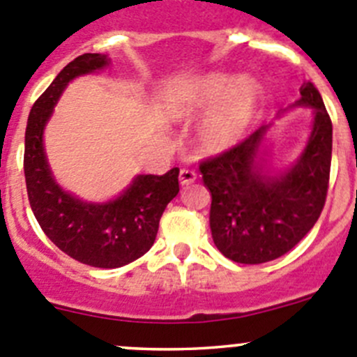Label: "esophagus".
Masks as SVG:
<instances>
[{"label": "esophagus", "instance_id": "obj_1", "mask_svg": "<svg viewBox=\"0 0 357 357\" xmlns=\"http://www.w3.org/2000/svg\"><path fill=\"white\" fill-rule=\"evenodd\" d=\"M181 184L182 185H189L192 184V182L198 178V175H196V172H192V169H188V168H182L181 169Z\"/></svg>", "mask_w": 357, "mask_h": 357}]
</instances>
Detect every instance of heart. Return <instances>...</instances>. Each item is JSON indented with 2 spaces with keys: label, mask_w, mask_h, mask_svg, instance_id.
<instances>
[{
  "label": "heart",
  "mask_w": 357,
  "mask_h": 357,
  "mask_svg": "<svg viewBox=\"0 0 357 357\" xmlns=\"http://www.w3.org/2000/svg\"><path fill=\"white\" fill-rule=\"evenodd\" d=\"M229 85L231 77L222 73L208 75L196 86L188 107V110H202L223 98L202 128L205 144L217 151L231 147L245 135L259 103V89L250 79H238L231 88Z\"/></svg>",
  "instance_id": "heart-1"
}]
</instances>
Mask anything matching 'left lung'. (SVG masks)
I'll return each mask as SVG.
<instances>
[{
	"label": "left lung",
	"mask_w": 357,
	"mask_h": 357,
	"mask_svg": "<svg viewBox=\"0 0 357 357\" xmlns=\"http://www.w3.org/2000/svg\"><path fill=\"white\" fill-rule=\"evenodd\" d=\"M296 105L314 108V128L303 154L278 176L257 162L266 126L220 154L199 162L212 195L210 231L227 259L261 264L289 252L317 222L326 203L331 169L333 126L317 87H300Z\"/></svg>",
	"instance_id": "obj_1"
}]
</instances>
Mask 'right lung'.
Here are the masks:
<instances>
[{
	"label": "right lung",
	"mask_w": 357,
	"mask_h": 357,
	"mask_svg": "<svg viewBox=\"0 0 357 357\" xmlns=\"http://www.w3.org/2000/svg\"><path fill=\"white\" fill-rule=\"evenodd\" d=\"M107 64L103 54H82L68 63L33 105L24 147L26 189L40 227L64 254L94 268H119L144 256L154 243L166 205L178 195V168L137 176L117 199L101 205L80 202L52 178L43 152V128L54 105L70 80Z\"/></svg>",
	"instance_id": "add662e5"
}]
</instances>
